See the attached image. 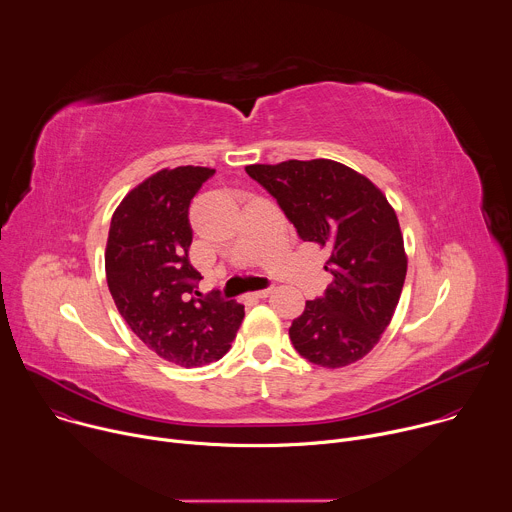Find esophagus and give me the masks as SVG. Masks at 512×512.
Listing matches in <instances>:
<instances>
[{"label":"esophagus","mask_w":512,"mask_h":512,"mask_svg":"<svg viewBox=\"0 0 512 512\" xmlns=\"http://www.w3.org/2000/svg\"><path fill=\"white\" fill-rule=\"evenodd\" d=\"M271 289H273L271 285H269V287H263V289H257V291H253L251 296H253V298H267V296L271 294Z\"/></svg>","instance_id":"34e87169"}]
</instances>
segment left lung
Wrapping results in <instances>:
<instances>
[{
	"label": "left lung",
	"instance_id": "left-lung-1",
	"mask_svg": "<svg viewBox=\"0 0 512 512\" xmlns=\"http://www.w3.org/2000/svg\"><path fill=\"white\" fill-rule=\"evenodd\" d=\"M245 172L279 204L302 241L330 251L334 281L289 326L294 348L326 369L369 354L389 326L407 273L397 214L362 174L332 160L255 164Z\"/></svg>",
	"mask_w": 512,
	"mask_h": 512
}]
</instances>
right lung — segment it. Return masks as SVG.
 Returning <instances> with one entry per match:
<instances>
[{"instance_id":"1","label":"right lung","mask_w":512,"mask_h":512,"mask_svg":"<svg viewBox=\"0 0 512 512\" xmlns=\"http://www.w3.org/2000/svg\"><path fill=\"white\" fill-rule=\"evenodd\" d=\"M214 170H162L133 188L117 206L105 251L107 285L133 334L180 367H202L231 348L245 308L212 289L202 296V275L188 251V208Z\"/></svg>"}]
</instances>
